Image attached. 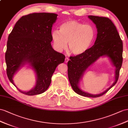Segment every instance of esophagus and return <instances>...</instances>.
<instances>
[{
	"label": "esophagus",
	"mask_w": 128,
	"mask_h": 128,
	"mask_svg": "<svg viewBox=\"0 0 128 128\" xmlns=\"http://www.w3.org/2000/svg\"><path fill=\"white\" fill-rule=\"evenodd\" d=\"M68 57H66L65 59V63H68Z\"/></svg>",
	"instance_id": "34e87169"
}]
</instances>
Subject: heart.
Segmentation results:
<instances>
[{
  "instance_id": "obj_1",
  "label": "heart",
  "mask_w": 128,
  "mask_h": 128,
  "mask_svg": "<svg viewBox=\"0 0 128 128\" xmlns=\"http://www.w3.org/2000/svg\"><path fill=\"white\" fill-rule=\"evenodd\" d=\"M96 31L92 25H85L76 20H68L62 24L60 31L54 30L51 37L54 48L58 51L66 48L74 55L85 53L92 45Z\"/></svg>"
}]
</instances>
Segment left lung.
Returning <instances> with one entry per match:
<instances>
[{"instance_id":"1","label":"left lung","mask_w":128,"mask_h":128,"mask_svg":"<svg viewBox=\"0 0 128 128\" xmlns=\"http://www.w3.org/2000/svg\"><path fill=\"white\" fill-rule=\"evenodd\" d=\"M88 17L96 25L98 32L96 40L93 46L85 53L70 57V60L68 63V78L75 92L82 96L96 98L107 92L118 80L123 62V42L116 26L109 18L94 16ZM103 55L109 56L116 68V81L106 91L100 94L91 95L83 92L78 86L82 74L90 64Z\"/></svg>"}]
</instances>
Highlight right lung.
<instances>
[{
	"mask_svg": "<svg viewBox=\"0 0 128 128\" xmlns=\"http://www.w3.org/2000/svg\"><path fill=\"white\" fill-rule=\"evenodd\" d=\"M57 14L51 13H34L23 16L16 22L10 34L5 52L6 73L15 86L12 78L22 65L30 63L37 74L35 87L28 96L43 93L51 82L58 65L64 63L65 56L52 48L51 42L52 25Z\"/></svg>",
	"mask_w": 128,
	"mask_h": 128,
	"instance_id": "right-lung-1",
	"label": "right lung"
}]
</instances>
